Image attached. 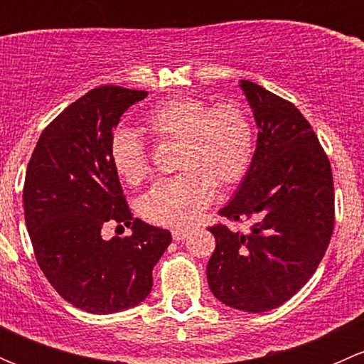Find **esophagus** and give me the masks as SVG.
Wrapping results in <instances>:
<instances>
[{"label":"esophagus","mask_w":364,"mask_h":364,"mask_svg":"<svg viewBox=\"0 0 364 364\" xmlns=\"http://www.w3.org/2000/svg\"><path fill=\"white\" fill-rule=\"evenodd\" d=\"M186 236H188V230H186V229H174V230H172V237H174L176 241H183Z\"/></svg>","instance_id":"34e87169"}]
</instances>
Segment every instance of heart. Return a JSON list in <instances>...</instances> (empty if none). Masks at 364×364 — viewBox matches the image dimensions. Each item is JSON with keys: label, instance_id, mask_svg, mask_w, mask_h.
Returning <instances> with one entry per match:
<instances>
[{"label": "heart", "instance_id": "b5f03b06", "mask_svg": "<svg viewBox=\"0 0 364 364\" xmlns=\"http://www.w3.org/2000/svg\"><path fill=\"white\" fill-rule=\"evenodd\" d=\"M144 127L155 141L179 144L176 167L183 172L161 179L142 197V215L159 225L196 222L215 197L216 185L237 183L252 161V123L232 102L209 107L197 97L168 98L148 112ZM109 153L112 167L127 183L139 185L148 178V151L134 132L117 130Z\"/></svg>", "mask_w": 364, "mask_h": 364}]
</instances>
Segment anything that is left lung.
Masks as SVG:
<instances>
[{
  "instance_id": "obj_1",
  "label": "left lung",
  "mask_w": 364,
  "mask_h": 364,
  "mask_svg": "<svg viewBox=\"0 0 364 364\" xmlns=\"http://www.w3.org/2000/svg\"><path fill=\"white\" fill-rule=\"evenodd\" d=\"M259 135L243 183L220 215L248 230L209 227L216 248L208 284L236 310H273L306 284L335 225L331 164L314 128L291 102L241 80Z\"/></svg>"
}]
</instances>
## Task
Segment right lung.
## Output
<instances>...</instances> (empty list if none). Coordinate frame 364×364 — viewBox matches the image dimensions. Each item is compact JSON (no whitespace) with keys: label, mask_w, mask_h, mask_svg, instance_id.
I'll return each instance as SVG.
<instances>
[{"label":"right lung","mask_w":364,"mask_h":364,"mask_svg":"<svg viewBox=\"0 0 364 364\" xmlns=\"http://www.w3.org/2000/svg\"><path fill=\"white\" fill-rule=\"evenodd\" d=\"M148 91L100 86L70 104L40 135L24 179V218L36 262L70 304L90 314L137 306L171 245L167 229L134 218L111 161L121 116ZM107 221L132 227L105 242Z\"/></svg>","instance_id":"add662e5"}]
</instances>
